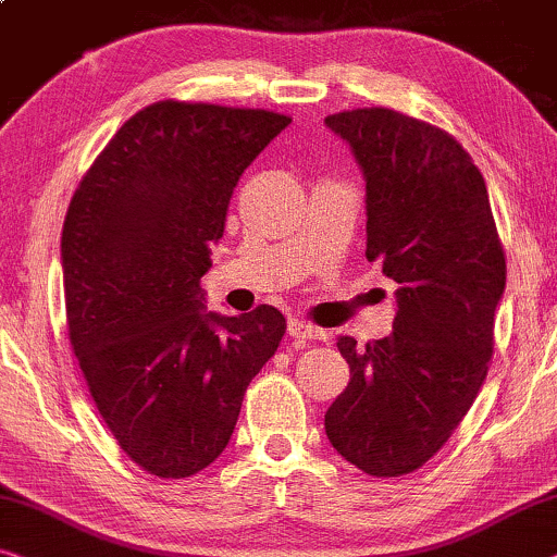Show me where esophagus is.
Listing matches in <instances>:
<instances>
[{"mask_svg":"<svg viewBox=\"0 0 557 557\" xmlns=\"http://www.w3.org/2000/svg\"><path fill=\"white\" fill-rule=\"evenodd\" d=\"M287 333L293 335L297 343H308V341H323L325 338V331H320V327L310 325V323H302V320H293V323L287 325Z\"/></svg>","mask_w":557,"mask_h":557,"instance_id":"34e87169","label":"esophagus"}]
</instances>
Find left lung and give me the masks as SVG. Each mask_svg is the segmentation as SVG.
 <instances>
[{"label":"left lung","mask_w":557,"mask_h":557,"mask_svg":"<svg viewBox=\"0 0 557 557\" xmlns=\"http://www.w3.org/2000/svg\"><path fill=\"white\" fill-rule=\"evenodd\" d=\"M366 178V257L398 285L394 333L356 346L325 413L335 451L371 476L424 467L480 394L505 293V252L472 156L436 125L391 108L327 115Z\"/></svg>","instance_id":"1"}]
</instances>
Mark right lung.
Segmentation results:
<instances>
[{
    "mask_svg": "<svg viewBox=\"0 0 557 557\" xmlns=\"http://www.w3.org/2000/svg\"><path fill=\"white\" fill-rule=\"evenodd\" d=\"M260 108L159 100L121 125L62 226L67 335L92 401L148 474L182 480L230 444L285 318L203 310L199 280L239 176L285 131Z\"/></svg>",
    "mask_w": 557,
    "mask_h": 557,
    "instance_id": "obj_1",
    "label": "right lung"
}]
</instances>
